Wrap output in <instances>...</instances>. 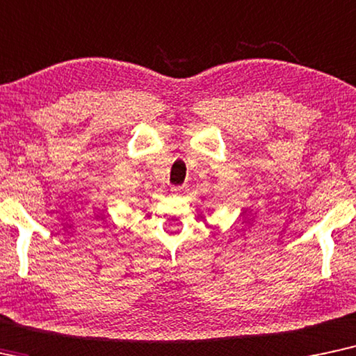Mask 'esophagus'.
Segmentation results:
<instances>
[{
  "label": "esophagus",
  "instance_id": "obj_1",
  "mask_svg": "<svg viewBox=\"0 0 356 356\" xmlns=\"http://www.w3.org/2000/svg\"><path fill=\"white\" fill-rule=\"evenodd\" d=\"M170 192H172V193H182L184 187H172V188H170Z\"/></svg>",
  "mask_w": 356,
  "mask_h": 356
}]
</instances>
